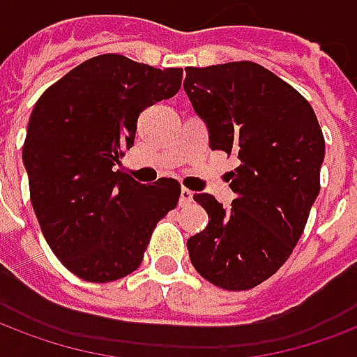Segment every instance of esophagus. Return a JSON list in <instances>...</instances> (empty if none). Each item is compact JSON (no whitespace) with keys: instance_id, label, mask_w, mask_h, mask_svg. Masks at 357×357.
<instances>
[{"instance_id":"1","label":"esophagus","mask_w":357,"mask_h":357,"mask_svg":"<svg viewBox=\"0 0 357 357\" xmlns=\"http://www.w3.org/2000/svg\"><path fill=\"white\" fill-rule=\"evenodd\" d=\"M192 202V191L189 189H181V195H179V206H189Z\"/></svg>"}]
</instances>
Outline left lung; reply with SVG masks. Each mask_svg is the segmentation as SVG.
Wrapping results in <instances>:
<instances>
[{
	"instance_id": "left-lung-1",
	"label": "left lung",
	"mask_w": 357,
	"mask_h": 357,
	"mask_svg": "<svg viewBox=\"0 0 357 357\" xmlns=\"http://www.w3.org/2000/svg\"><path fill=\"white\" fill-rule=\"evenodd\" d=\"M185 89L213 151L236 155L229 210L195 195L208 225L187 240L197 273L229 291L271 278L291 255L319 192L326 139L312 105L255 62L187 68Z\"/></svg>"
}]
</instances>
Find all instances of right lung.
<instances>
[{
	"label": "right lung",
	"mask_w": 357,
	"mask_h": 357,
	"mask_svg": "<svg viewBox=\"0 0 357 357\" xmlns=\"http://www.w3.org/2000/svg\"><path fill=\"white\" fill-rule=\"evenodd\" d=\"M181 68L157 70L100 54L68 71L31 112L22 160L47 244L79 278L105 284L134 273L155 227L178 206L181 187L139 185L121 158L139 113L181 86Z\"/></svg>",
	"instance_id": "1"
}]
</instances>
